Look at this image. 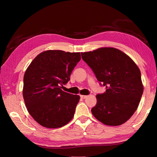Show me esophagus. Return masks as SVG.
<instances>
[{
    "label": "esophagus",
    "instance_id": "1",
    "mask_svg": "<svg viewBox=\"0 0 157 157\" xmlns=\"http://www.w3.org/2000/svg\"><path fill=\"white\" fill-rule=\"evenodd\" d=\"M80 97L82 98H83V99H84V98H86V97H87V96H86V95H80Z\"/></svg>",
    "mask_w": 157,
    "mask_h": 157
}]
</instances>
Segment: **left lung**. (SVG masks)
<instances>
[{"mask_svg":"<svg viewBox=\"0 0 157 157\" xmlns=\"http://www.w3.org/2000/svg\"><path fill=\"white\" fill-rule=\"evenodd\" d=\"M81 54L106 88L105 93L96 95L97 103L91 110L92 115L105 125H122L138 109L144 91L138 67L125 53L113 47Z\"/></svg>","mask_w":157,"mask_h":157,"instance_id":"obj_1","label":"left lung"}]
</instances>
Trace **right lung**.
Returning <instances> with one entry per match:
<instances>
[{"mask_svg":"<svg viewBox=\"0 0 157 157\" xmlns=\"http://www.w3.org/2000/svg\"><path fill=\"white\" fill-rule=\"evenodd\" d=\"M80 52L48 50L40 53L23 77V96L28 111L40 125L47 128L65 125L74 116L79 96L63 91Z\"/></svg>","mask_w":157,"mask_h":157,"instance_id":"obj_1","label":"right lung"}]
</instances>
